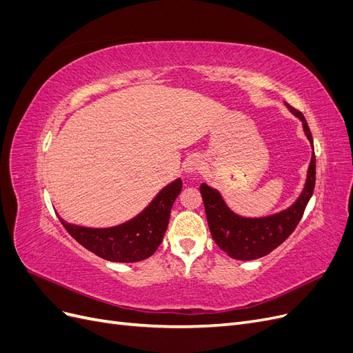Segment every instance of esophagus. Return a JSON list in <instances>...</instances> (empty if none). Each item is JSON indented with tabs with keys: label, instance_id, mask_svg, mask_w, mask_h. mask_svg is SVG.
<instances>
[{
	"label": "esophagus",
	"instance_id": "obj_1",
	"mask_svg": "<svg viewBox=\"0 0 353 353\" xmlns=\"http://www.w3.org/2000/svg\"><path fill=\"white\" fill-rule=\"evenodd\" d=\"M201 169V160L196 156L188 157L184 162V170L187 174H196Z\"/></svg>",
	"mask_w": 353,
	"mask_h": 353
}]
</instances>
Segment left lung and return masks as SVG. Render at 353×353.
Wrapping results in <instances>:
<instances>
[{
  "mask_svg": "<svg viewBox=\"0 0 353 353\" xmlns=\"http://www.w3.org/2000/svg\"><path fill=\"white\" fill-rule=\"evenodd\" d=\"M287 108L296 114L303 123V130L314 147L312 134L306 123L302 112L296 110L290 104ZM315 188V154H312L311 165L307 170V179L302 196L292 208L279 215L248 219L232 213L216 190L206 184L200 185V193L205 203L209 230L218 248L225 252L230 258L237 261H253L271 253L285 241L301 222L307 201L311 200Z\"/></svg>",
  "mask_w": 353,
  "mask_h": 353,
  "instance_id": "obj_1",
  "label": "left lung"
}]
</instances>
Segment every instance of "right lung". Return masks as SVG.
Masks as SVG:
<instances>
[{
    "label": "right lung",
    "instance_id": "obj_1",
    "mask_svg": "<svg viewBox=\"0 0 353 353\" xmlns=\"http://www.w3.org/2000/svg\"><path fill=\"white\" fill-rule=\"evenodd\" d=\"M183 188V181L165 187L143 213L132 221L113 228H83L70 225L63 219V227L85 249L110 262H140L157 250L169 223L170 209Z\"/></svg>",
    "mask_w": 353,
    "mask_h": 353
}]
</instances>
